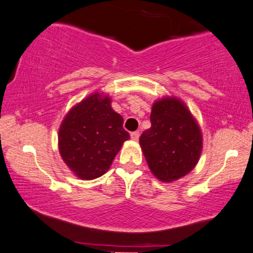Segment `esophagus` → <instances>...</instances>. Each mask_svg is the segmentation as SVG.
Masks as SVG:
<instances>
[{"label": "esophagus", "mask_w": 253, "mask_h": 253, "mask_svg": "<svg viewBox=\"0 0 253 253\" xmlns=\"http://www.w3.org/2000/svg\"><path fill=\"white\" fill-rule=\"evenodd\" d=\"M130 137H131V140L137 141L138 137H140V132H138V131H132L131 134H130Z\"/></svg>", "instance_id": "1"}]
</instances>
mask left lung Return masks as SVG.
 Listing matches in <instances>:
<instances>
[{"label": "left lung", "instance_id": "1", "mask_svg": "<svg viewBox=\"0 0 253 253\" xmlns=\"http://www.w3.org/2000/svg\"><path fill=\"white\" fill-rule=\"evenodd\" d=\"M150 123L152 126L140 137L150 172L164 183L178 180L191 172L200 160L203 138L188 106L175 96L155 100Z\"/></svg>", "mask_w": 253, "mask_h": 253}]
</instances>
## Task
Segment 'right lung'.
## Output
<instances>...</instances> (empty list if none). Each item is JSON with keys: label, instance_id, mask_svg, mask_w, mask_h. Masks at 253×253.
<instances>
[{"label": "right lung", "instance_id": "right-lung-1", "mask_svg": "<svg viewBox=\"0 0 253 253\" xmlns=\"http://www.w3.org/2000/svg\"><path fill=\"white\" fill-rule=\"evenodd\" d=\"M129 138V132L123 129V117L113 111L111 98L94 92L65 115L58 130V149L76 177L92 180L109 171Z\"/></svg>", "mask_w": 253, "mask_h": 253}]
</instances>
